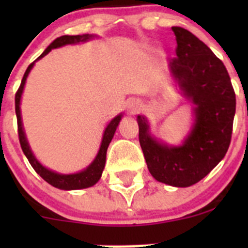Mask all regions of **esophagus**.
I'll return each mask as SVG.
<instances>
[{
    "instance_id": "obj_1",
    "label": "esophagus",
    "mask_w": 248,
    "mask_h": 248,
    "mask_svg": "<svg viewBox=\"0 0 248 248\" xmlns=\"http://www.w3.org/2000/svg\"><path fill=\"white\" fill-rule=\"evenodd\" d=\"M128 109H129V111L133 112V114H136V112H139L140 110H141V104H140L139 101L134 99V101L129 102Z\"/></svg>"
}]
</instances>
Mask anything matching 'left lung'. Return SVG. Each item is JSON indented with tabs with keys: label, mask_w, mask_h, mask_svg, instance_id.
Masks as SVG:
<instances>
[{
	"label": "left lung",
	"mask_w": 248,
	"mask_h": 248,
	"mask_svg": "<svg viewBox=\"0 0 248 248\" xmlns=\"http://www.w3.org/2000/svg\"><path fill=\"white\" fill-rule=\"evenodd\" d=\"M176 57L169 62L182 94L194 106L191 133L180 146L158 142L144 116L137 117L139 142L152 176L175 187L204 179L228 151L235 115V92L223 62L193 33L171 27Z\"/></svg>",
	"instance_id": "obj_1"
}]
</instances>
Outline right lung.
<instances>
[{"label": "right lung", "mask_w": 248, "mask_h": 248, "mask_svg": "<svg viewBox=\"0 0 248 248\" xmlns=\"http://www.w3.org/2000/svg\"><path fill=\"white\" fill-rule=\"evenodd\" d=\"M94 36L92 34H78V36H61L59 38L55 39L49 46L44 50L43 54L38 57L37 60L44 57L47 52L51 51V49H56V47L67 46V44H77V43H82V42H86L89 39L93 38ZM36 60V61H37ZM34 61V62H36ZM34 62H32L29 67H27L26 72H25L24 78L21 80V84H20L19 89H17L16 93V114L17 119V134H19V141L21 145V149L24 151L25 156L29 159L30 164L32 166V168L36 170L37 174L41 175L44 180L50 184L51 186L56 187L60 189H66V191H71V189H81V188H87V187L93 186L94 184L98 182V180L101 179L102 172H103L104 166H106V158H107V150L111 141L112 137H114L115 131H116L117 126H119V122L121 120L122 114L117 115L116 117L111 120L109 122V124L107 126L106 131H104L103 139H102L101 147H99V151L97 154L94 161L87 167L86 169H84L82 171L77 172V174H59V172H55L52 170H49L46 167L42 166L37 158L34 157V155L32 154L31 149H30V145L27 142L26 136H25L24 127H22V121H21V112H20V101H21V94L24 91L25 82H26L27 76H29L30 71L33 67Z\"/></svg>", "instance_id": "right-lung-1"}]
</instances>
